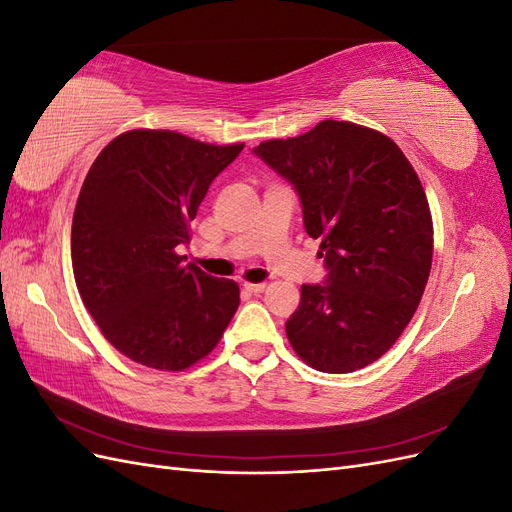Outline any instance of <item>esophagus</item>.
<instances>
[{"label": "esophagus", "mask_w": 512, "mask_h": 512, "mask_svg": "<svg viewBox=\"0 0 512 512\" xmlns=\"http://www.w3.org/2000/svg\"><path fill=\"white\" fill-rule=\"evenodd\" d=\"M243 290L252 292V294H260L262 290H265V284H243Z\"/></svg>", "instance_id": "34e87169"}]
</instances>
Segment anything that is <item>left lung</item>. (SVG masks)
<instances>
[{
    "label": "left lung",
    "mask_w": 512,
    "mask_h": 512,
    "mask_svg": "<svg viewBox=\"0 0 512 512\" xmlns=\"http://www.w3.org/2000/svg\"><path fill=\"white\" fill-rule=\"evenodd\" d=\"M297 192L309 237L320 239L322 284H303L286 335L324 374H350L404 333L429 280L427 196L401 149L350 121L252 149Z\"/></svg>",
    "instance_id": "obj_1"
}]
</instances>
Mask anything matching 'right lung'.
I'll return each instance as SVG.
<instances>
[{"instance_id":"right-lung-1","label":"right lung","mask_w":512,"mask_h":512,"mask_svg":"<svg viewBox=\"0 0 512 512\" xmlns=\"http://www.w3.org/2000/svg\"><path fill=\"white\" fill-rule=\"evenodd\" d=\"M243 145H207L168 130H130L91 164L72 218L76 288L128 359L181 371L220 342L239 286L183 265L177 245L209 185Z\"/></svg>"}]
</instances>
